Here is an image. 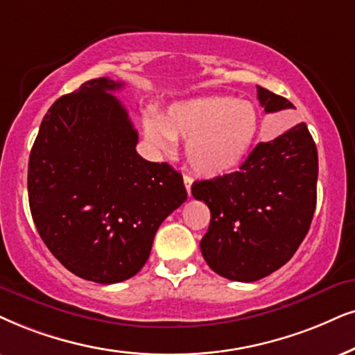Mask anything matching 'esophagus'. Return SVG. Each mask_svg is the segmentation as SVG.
<instances>
[{"label": "esophagus", "instance_id": "34e87169", "mask_svg": "<svg viewBox=\"0 0 355 355\" xmlns=\"http://www.w3.org/2000/svg\"><path fill=\"white\" fill-rule=\"evenodd\" d=\"M183 183H185V188H187V193L188 196L191 195V183H193V178L190 175H183Z\"/></svg>", "mask_w": 355, "mask_h": 355}]
</instances>
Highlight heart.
I'll return each mask as SVG.
<instances>
[{
  "label": "heart",
  "mask_w": 355,
  "mask_h": 355,
  "mask_svg": "<svg viewBox=\"0 0 355 355\" xmlns=\"http://www.w3.org/2000/svg\"><path fill=\"white\" fill-rule=\"evenodd\" d=\"M259 129L252 103L231 96H196L173 103L146 124L150 142L168 147L170 139L185 141V157L201 177H223L244 162Z\"/></svg>",
  "instance_id": "1"
}]
</instances>
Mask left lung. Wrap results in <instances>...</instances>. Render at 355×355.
<instances>
[{"instance_id":"obj_1","label":"left lung","mask_w":355,"mask_h":355,"mask_svg":"<svg viewBox=\"0 0 355 355\" xmlns=\"http://www.w3.org/2000/svg\"><path fill=\"white\" fill-rule=\"evenodd\" d=\"M257 98L266 113L295 107L262 87ZM316 182V144L302 123L259 142L237 172L193 183V198L211 211L200 242L211 270L234 282H255L285 266L311 226Z\"/></svg>"}]
</instances>
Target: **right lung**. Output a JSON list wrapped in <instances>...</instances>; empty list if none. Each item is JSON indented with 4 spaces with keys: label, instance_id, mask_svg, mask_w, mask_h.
Listing matches in <instances>:
<instances>
[{
    "label": "right lung",
    "instance_id": "obj_1",
    "mask_svg": "<svg viewBox=\"0 0 355 355\" xmlns=\"http://www.w3.org/2000/svg\"><path fill=\"white\" fill-rule=\"evenodd\" d=\"M89 80L49 107L29 155L28 191L44 244L71 273L118 284L144 267L164 219L187 200L182 175L136 152L137 131L111 92Z\"/></svg>",
    "mask_w": 355,
    "mask_h": 355
}]
</instances>
